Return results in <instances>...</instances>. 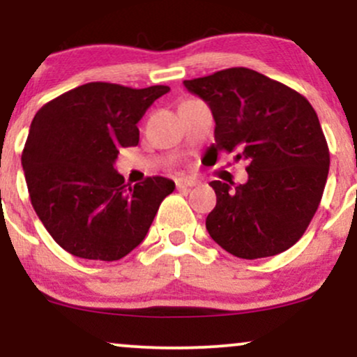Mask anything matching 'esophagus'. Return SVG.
Masks as SVG:
<instances>
[{
  "label": "esophagus",
  "mask_w": 357,
  "mask_h": 357,
  "mask_svg": "<svg viewBox=\"0 0 357 357\" xmlns=\"http://www.w3.org/2000/svg\"><path fill=\"white\" fill-rule=\"evenodd\" d=\"M198 184L195 178H191V176H179V178H176V186L178 188H192Z\"/></svg>",
  "instance_id": "esophagus-1"
}]
</instances>
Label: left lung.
Here are the masks:
<instances>
[{
    "label": "left lung",
    "instance_id": "8db88e82",
    "mask_svg": "<svg viewBox=\"0 0 357 357\" xmlns=\"http://www.w3.org/2000/svg\"><path fill=\"white\" fill-rule=\"evenodd\" d=\"M210 105L211 153L248 162V181H211L216 206L206 230L221 248L247 260L273 257L296 245L321 203L329 147L309 100L280 82L245 67L184 80Z\"/></svg>",
    "mask_w": 357,
    "mask_h": 357
}]
</instances>
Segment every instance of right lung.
Here are the masks:
<instances>
[{
    "label": "right lung",
    "mask_w": 357,
    "mask_h": 357,
    "mask_svg": "<svg viewBox=\"0 0 357 357\" xmlns=\"http://www.w3.org/2000/svg\"><path fill=\"white\" fill-rule=\"evenodd\" d=\"M167 92V85L90 82L35 114L22 154L24 179L43 227L68 253L114 261L146 238L174 183L153 176L129 186L114 162L121 147L137 146V122Z\"/></svg>",
    "instance_id": "add662e5"
}]
</instances>
